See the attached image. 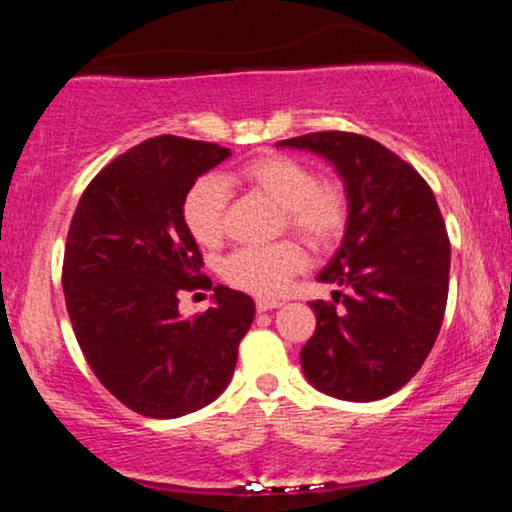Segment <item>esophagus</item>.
<instances>
[{
  "mask_svg": "<svg viewBox=\"0 0 512 512\" xmlns=\"http://www.w3.org/2000/svg\"><path fill=\"white\" fill-rule=\"evenodd\" d=\"M257 310L260 313H267V310H274V308H281V301H269V298H257Z\"/></svg>",
  "mask_w": 512,
  "mask_h": 512,
  "instance_id": "esophagus-1",
  "label": "esophagus"
}]
</instances>
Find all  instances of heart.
Here are the masks:
<instances>
[{
  "label": "heart",
  "instance_id": "obj_1",
  "mask_svg": "<svg viewBox=\"0 0 512 512\" xmlns=\"http://www.w3.org/2000/svg\"><path fill=\"white\" fill-rule=\"evenodd\" d=\"M238 178L279 204L286 223L310 248L325 250L342 236L346 226V197L342 187L320 185L315 170L296 158L264 154L240 168ZM228 207V185L207 175L187 190L182 219L199 245H216L223 238ZM305 267V252L296 243L264 248H240L221 264V276L238 289L269 298Z\"/></svg>",
  "mask_w": 512,
  "mask_h": 512
}]
</instances>
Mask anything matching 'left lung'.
Returning a JSON list of instances; mask_svg holds the SVG:
<instances>
[{
  "mask_svg": "<svg viewBox=\"0 0 512 512\" xmlns=\"http://www.w3.org/2000/svg\"><path fill=\"white\" fill-rule=\"evenodd\" d=\"M310 151L339 175L346 226L317 274L334 303L313 301L315 334L301 349L308 383L346 402H375L424 366L443 325L450 240L431 187L409 163L373 139L315 132L276 142Z\"/></svg>",
  "mask_w": 512,
  "mask_h": 512,
  "instance_id": "8db88e82",
  "label": "left lung"
}]
</instances>
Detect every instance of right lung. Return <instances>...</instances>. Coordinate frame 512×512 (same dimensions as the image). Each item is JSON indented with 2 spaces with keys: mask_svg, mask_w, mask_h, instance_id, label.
Returning <instances> with one entry per match:
<instances>
[{
  "mask_svg": "<svg viewBox=\"0 0 512 512\" xmlns=\"http://www.w3.org/2000/svg\"><path fill=\"white\" fill-rule=\"evenodd\" d=\"M226 158L219 144L149 139L91 180L69 226L62 289L76 342L105 390L151 419L214 402L255 320V301L228 286H214L207 313L178 310L202 267L182 202Z\"/></svg>",
  "mask_w": 512,
  "mask_h": 512,
  "instance_id": "1",
  "label": "right lung"
}]
</instances>
